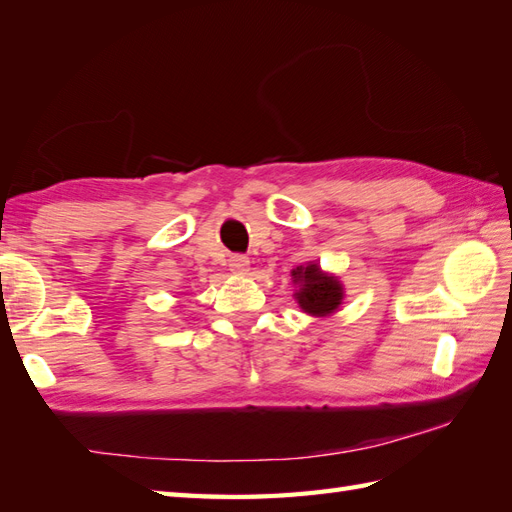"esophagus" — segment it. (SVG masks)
<instances>
[{
    "label": "esophagus",
    "mask_w": 512,
    "mask_h": 512,
    "mask_svg": "<svg viewBox=\"0 0 512 512\" xmlns=\"http://www.w3.org/2000/svg\"><path fill=\"white\" fill-rule=\"evenodd\" d=\"M230 271H234V274H247L249 271V260L247 256H232L230 258Z\"/></svg>",
    "instance_id": "34e87169"
}]
</instances>
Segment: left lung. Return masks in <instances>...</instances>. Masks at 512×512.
Wrapping results in <instances>:
<instances>
[{"instance_id":"obj_1","label":"left lung","mask_w":512,"mask_h":512,"mask_svg":"<svg viewBox=\"0 0 512 512\" xmlns=\"http://www.w3.org/2000/svg\"><path fill=\"white\" fill-rule=\"evenodd\" d=\"M293 282V298L300 309L311 317H328L339 311L344 304L346 289L335 274H328L320 265L311 263L295 267L291 271Z\"/></svg>"}]
</instances>
